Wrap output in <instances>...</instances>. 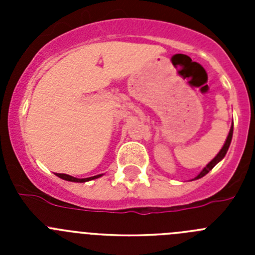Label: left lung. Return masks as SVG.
I'll return each mask as SVG.
<instances>
[{"label":"left lung","mask_w":255,"mask_h":255,"mask_svg":"<svg viewBox=\"0 0 255 255\" xmlns=\"http://www.w3.org/2000/svg\"><path fill=\"white\" fill-rule=\"evenodd\" d=\"M233 132H234V125L231 126V129H230V131H229V135H227L226 141H225L224 147L221 148V150H220V152L217 153V155H216L215 158L212 159V161L209 162L208 164H207L206 167H204L203 170H202V171H200L199 173H198V176H195L194 179H193V180H198V179H200V177L206 176L207 173H208L209 171L212 170V168L215 167V166H216V164L218 163V162H220V161H222V159H224V157H225V155H226L227 150H229L230 144H231V139H233Z\"/></svg>","instance_id":"1"}]
</instances>
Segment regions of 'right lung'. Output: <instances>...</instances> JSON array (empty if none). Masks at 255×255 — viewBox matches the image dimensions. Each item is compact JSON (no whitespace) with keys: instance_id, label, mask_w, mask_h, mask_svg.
I'll use <instances>...</instances> for the list:
<instances>
[{"instance_id":"add662e5","label":"right lung","mask_w":255,"mask_h":255,"mask_svg":"<svg viewBox=\"0 0 255 255\" xmlns=\"http://www.w3.org/2000/svg\"><path fill=\"white\" fill-rule=\"evenodd\" d=\"M56 176H58L60 179H62V180H66V181H71V182H87V181H91V180L98 179V177L102 176V173H101V175H96V176L87 177V179H78V177L70 176V175H66V173H56Z\"/></svg>"}]
</instances>
